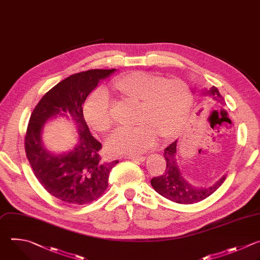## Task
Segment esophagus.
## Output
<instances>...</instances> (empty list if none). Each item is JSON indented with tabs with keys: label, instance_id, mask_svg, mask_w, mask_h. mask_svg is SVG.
Returning <instances> with one entry per match:
<instances>
[{
	"label": "esophagus",
	"instance_id": "34e87169",
	"mask_svg": "<svg viewBox=\"0 0 260 260\" xmlns=\"http://www.w3.org/2000/svg\"><path fill=\"white\" fill-rule=\"evenodd\" d=\"M125 159L133 160V161H138V162H144L146 158L142 157V155H127V157H125Z\"/></svg>",
	"mask_w": 260,
	"mask_h": 260
}]
</instances>
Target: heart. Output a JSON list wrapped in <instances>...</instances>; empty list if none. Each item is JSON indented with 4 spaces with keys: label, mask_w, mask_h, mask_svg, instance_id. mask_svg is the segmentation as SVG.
Here are the masks:
<instances>
[{
    "label": "heart",
    "mask_w": 260,
    "mask_h": 260,
    "mask_svg": "<svg viewBox=\"0 0 260 260\" xmlns=\"http://www.w3.org/2000/svg\"><path fill=\"white\" fill-rule=\"evenodd\" d=\"M110 92L122 102L136 103L134 126L120 127L108 138V148L116 153H139L149 148L155 138H173L185 124L192 107V93L179 79L132 72L117 78ZM88 125L98 133L108 132L114 117L108 96L97 91L84 107Z\"/></svg>",
    "instance_id": "1"
}]
</instances>
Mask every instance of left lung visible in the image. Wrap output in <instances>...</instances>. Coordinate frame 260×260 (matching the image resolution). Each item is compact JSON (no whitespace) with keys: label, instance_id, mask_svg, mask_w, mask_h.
Returning <instances> with one entry per match:
<instances>
[{"label":"left lung","instance_id":"8db88e82","mask_svg":"<svg viewBox=\"0 0 260 260\" xmlns=\"http://www.w3.org/2000/svg\"><path fill=\"white\" fill-rule=\"evenodd\" d=\"M203 95L211 97L215 102L224 105V100L218 89L212 86L209 90H203ZM177 140L169 144L164 150L167 167L165 173L161 176L153 177L150 184L153 189L167 198L168 200L178 204H193L211 196L224 181L225 175L209 186H196L189 183L181 174L176 160Z\"/></svg>","mask_w":260,"mask_h":260}]
</instances>
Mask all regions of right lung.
<instances>
[{
    "mask_svg": "<svg viewBox=\"0 0 260 260\" xmlns=\"http://www.w3.org/2000/svg\"><path fill=\"white\" fill-rule=\"evenodd\" d=\"M115 72L90 70L68 77L42 97L30 116L24 142L27 160L43 187L66 203L83 205L98 199L119 163L101 161V143L91 135L83 115L88 95ZM58 116L71 119L79 137L72 150L55 154L45 148L41 135L43 125Z\"/></svg>",
    "mask_w": 260,
    "mask_h": 260,
    "instance_id": "right-lung-1",
    "label": "right lung"
}]
</instances>
